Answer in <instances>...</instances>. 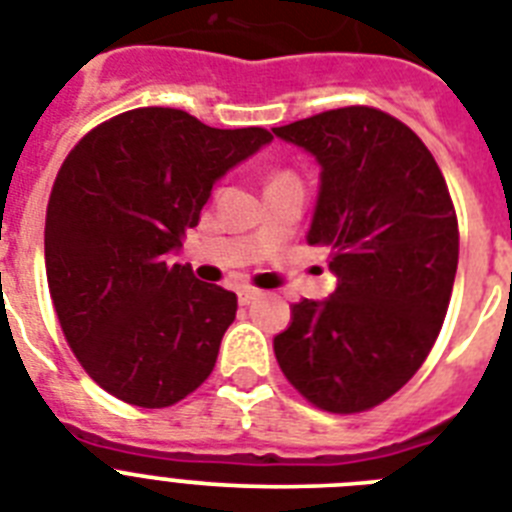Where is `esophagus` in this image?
I'll return each instance as SVG.
<instances>
[{
  "label": "esophagus",
  "instance_id": "esophagus-1",
  "mask_svg": "<svg viewBox=\"0 0 512 512\" xmlns=\"http://www.w3.org/2000/svg\"><path fill=\"white\" fill-rule=\"evenodd\" d=\"M260 296H263V291L252 289V286H242V289H239V302H242V304L257 302Z\"/></svg>",
  "mask_w": 512,
  "mask_h": 512
}]
</instances>
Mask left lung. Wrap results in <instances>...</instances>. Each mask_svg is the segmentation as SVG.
Wrapping results in <instances>:
<instances>
[{"label": "left lung", "instance_id": "8db88e82", "mask_svg": "<svg viewBox=\"0 0 512 512\" xmlns=\"http://www.w3.org/2000/svg\"><path fill=\"white\" fill-rule=\"evenodd\" d=\"M320 161L307 234L336 291L294 304L273 349L312 406L359 414L416 375L440 336L458 268V218L435 156L401 119L343 106L276 127Z\"/></svg>", "mask_w": 512, "mask_h": 512}]
</instances>
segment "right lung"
<instances>
[{
    "mask_svg": "<svg viewBox=\"0 0 512 512\" xmlns=\"http://www.w3.org/2000/svg\"><path fill=\"white\" fill-rule=\"evenodd\" d=\"M263 127L216 130L182 109L106 119L64 158L46 205V278L83 369L119 401L166 409L216 367L236 294L171 263L210 190L270 143Z\"/></svg>",
    "mask_w": 512,
    "mask_h": 512,
    "instance_id": "add662e5",
    "label": "right lung"
}]
</instances>
